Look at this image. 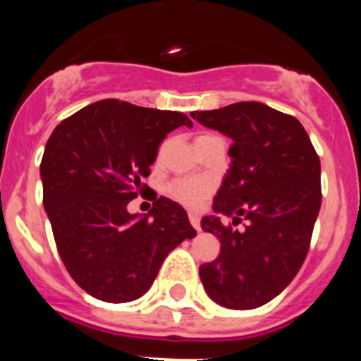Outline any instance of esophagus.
<instances>
[{
    "instance_id": "1",
    "label": "esophagus",
    "mask_w": 361,
    "mask_h": 361,
    "mask_svg": "<svg viewBox=\"0 0 361 361\" xmlns=\"http://www.w3.org/2000/svg\"><path fill=\"white\" fill-rule=\"evenodd\" d=\"M190 222H191V226L197 229V231H200V219L197 213H190Z\"/></svg>"
}]
</instances>
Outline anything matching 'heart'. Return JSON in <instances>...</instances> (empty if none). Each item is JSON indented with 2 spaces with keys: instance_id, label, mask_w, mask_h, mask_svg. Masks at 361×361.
<instances>
[{
  "instance_id": "b5f03b06",
  "label": "heart",
  "mask_w": 361,
  "mask_h": 361,
  "mask_svg": "<svg viewBox=\"0 0 361 361\" xmlns=\"http://www.w3.org/2000/svg\"><path fill=\"white\" fill-rule=\"evenodd\" d=\"M209 190H212L209 183L202 180V178L191 177L175 178L173 183H170V186H168V191H170V195L173 197L175 200L186 204V206H191V208H195V206L202 204V200L209 195Z\"/></svg>"
}]
</instances>
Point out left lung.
<instances>
[{
    "mask_svg": "<svg viewBox=\"0 0 361 361\" xmlns=\"http://www.w3.org/2000/svg\"><path fill=\"white\" fill-rule=\"evenodd\" d=\"M193 119L231 137V164L213 199V215L200 220L220 240V255L199 269L213 302L255 309L288 288L307 257L322 206L320 159L293 116L257 101L195 111ZM222 214L242 218V232Z\"/></svg>",
    "mask_w": 361,
    "mask_h": 361,
    "instance_id": "left-lung-1",
    "label": "left lung"
}]
</instances>
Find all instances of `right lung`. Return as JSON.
<instances>
[{
	"instance_id": "right-lung-1",
	"label": "right lung",
	"mask_w": 361,
	"mask_h": 361,
	"mask_svg": "<svg viewBox=\"0 0 361 361\" xmlns=\"http://www.w3.org/2000/svg\"><path fill=\"white\" fill-rule=\"evenodd\" d=\"M191 128L180 111L104 99L57 124L41 161L44 212L57 251L79 288L123 304L152 288L164 258L197 231L183 206L157 199L128 213L171 130Z\"/></svg>"
}]
</instances>
